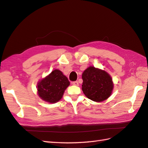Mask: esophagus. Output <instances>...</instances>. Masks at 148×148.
Instances as JSON below:
<instances>
[{
  "mask_svg": "<svg viewBox=\"0 0 148 148\" xmlns=\"http://www.w3.org/2000/svg\"><path fill=\"white\" fill-rule=\"evenodd\" d=\"M72 84H73V85H75V86H79V83H78V81H73V82L72 83Z\"/></svg>",
  "mask_w": 148,
  "mask_h": 148,
  "instance_id": "esophagus-1",
  "label": "esophagus"
}]
</instances>
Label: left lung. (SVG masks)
I'll return each mask as SVG.
<instances>
[{
	"label": "left lung",
	"instance_id": "obj_1",
	"mask_svg": "<svg viewBox=\"0 0 148 148\" xmlns=\"http://www.w3.org/2000/svg\"><path fill=\"white\" fill-rule=\"evenodd\" d=\"M82 79V90L89 99L101 102L111 95L113 89L112 80L106 72L89 67L83 72Z\"/></svg>",
	"mask_w": 148,
	"mask_h": 148
}]
</instances>
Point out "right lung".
Listing matches in <instances>:
<instances>
[{
    "mask_svg": "<svg viewBox=\"0 0 148 148\" xmlns=\"http://www.w3.org/2000/svg\"><path fill=\"white\" fill-rule=\"evenodd\" d=\"M67 77L59 70H54L49 76L39 82V96L49 103H55L62 98L65 89L69 86Z\"/></svg>",
    "mask_w": 148,
    "mask_h": 148,
    "instance_id": "right-lung-1",
    "label": "right lung"
}]
</instances>
